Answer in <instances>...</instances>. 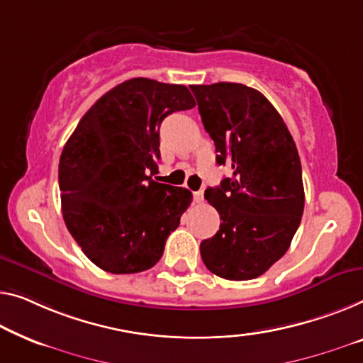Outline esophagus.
Returning a JSON list of instances; mask_svg holds the SVG:
<instances>
[{
	"label": "esophagus",
	"mask_w": 363,
	"mask_h": 363,
	"mask_svg": "<svg viewBox=\"0 0 363 363\" xmlns=\"http://www.w3.org/2000/svg\"><path fill=\"white\" fill-rule=\"evenodd\" d=\"M194 200H196L197 203H202L203 202V191L194 192Z\"/></svg>",
	"instance_id": "esophagus-1"
}]
</instances>
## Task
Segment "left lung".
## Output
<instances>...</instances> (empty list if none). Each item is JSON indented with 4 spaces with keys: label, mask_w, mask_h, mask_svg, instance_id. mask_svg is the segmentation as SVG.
Returning a JSON list of instances; mask_svg holds the SVG:
<instances>
[{
    "label": "left lung",
    "mask_w": 363,
    "mask_h": 363,
    "mask_svg": "<svg viewBox=\"0 0 363 363\" xmlns=\"http://www.w3.org/2000/svg\"><path fill=\"white\" fill-rule=\"evenodd\" d=\"M191 91L216 163L233 171L205 191L221 223L200 242V256L218 277L256 279L284 256L300 226L305 191L298 151L284 118L257 89L215 83Z\"/></svg>",
    "instance_id": "left-lung-1"
}]
</instances>
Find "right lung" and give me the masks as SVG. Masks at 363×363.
Masks as SVG:
<instances>
[{
  "instance_id": "1",
  "label": "right lung",
  "mask_w": 363,
  "mask_h": 363,
  "mask_svg": "<svg viewBox=\"0 0 363 363\" xmlns=\"http://www.w3.org/2000/svg\"><path fill=\"white\" fill-rule=\"evenodd\" d=\"M196 101L186 86L132 78L99 97L62 151L65 225L86 257L111 274H137L163 256L191 191L151 179L160 125Z\"/></svg>"
}]
</instances>
